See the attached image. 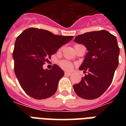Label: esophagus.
<instances>
[{
	"label": "esophagus",
	"instance_id": "34e87169",
	"mask_svg": "<svg viewBox=\"0 0 126 126\" xmlns=\"http://www.w3.org/2000/svg\"><path fill=\"white\" fill-rule=\"evenodd\" d=\"M71 74H72L71 73H68V72H65V75H66V76H70Z\"/></svg>",
	"mask_w": 126,
	"mask_h": 126
}]
</instances>
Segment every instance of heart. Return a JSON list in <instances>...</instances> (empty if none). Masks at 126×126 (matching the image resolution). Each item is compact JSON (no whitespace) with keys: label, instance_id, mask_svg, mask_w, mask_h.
I'll use <instances>...</instances> for the list:
<instances>
[{"label":"heart","instance_id":"obj_1","mask_svg":"<svg viewBox=\"0 0 126 126\" xmlns=\"http://www.w3.org/2000/svg\"><path fill=\"white\" fill-rule=\"evenodd\" d=\"M60 66L63 69L66 71H71L73 69V64L68 61H63L60 63Z\"/></svg>","mask_w":126,"mask_h":126}]
</instances>
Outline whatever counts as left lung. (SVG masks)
Listing matches in <instances>:
<instances>
[{
    "label": "left lung",
    "mask_w": 126,
    "mask_h": 126,
    "mask_svg": "<svg viewBox=\"0 0 126 126\" xmlns=\"http://www.w3.org/2000/svg\"><path fill=\"white\" fill-rule=\"evenodd\" d=\"M74 41L83 44L88 51L79 68L88 73L79 84H74V90L81 98L97 99L109 87L118 66L117 39L109 32L101 30L78 35Z\"/></svg>",
    "instance_id": "left-lung-1"
}]
</instances>
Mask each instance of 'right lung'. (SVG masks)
<instances>
[{
  "label": "right lung",
  "instance_id": "add662e5",
  "mask_svg": "<svg viewBox=\"0 0 126 126\" xmlns=\"http://www.w3.org/2000/svg\"><path fill=\"white\" fill-rule=\"evenodd\" d=\"M73 36L55 35L44 29L31 28L23 31L15 42L13 51L14 71L21 88L36 99L51 97L57 91L64 71L54 65L50 70L44 69V62Z\"/></svg>",
  "mask_w": 126,
  "mask_h": 126
}]
</instances>
